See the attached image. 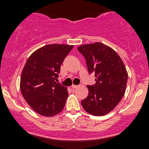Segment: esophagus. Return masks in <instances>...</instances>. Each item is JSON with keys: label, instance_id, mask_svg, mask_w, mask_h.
<instances>
[{"label": "esophagus", "instance_id": "1", "mask_svg": "<svg viewBox=\"0 0 149 149\" xmlns=\"http://www.w3.org/2000/svg\"><path fill=\"white\" fill-rule=\"evenodd\" d=\"M71 87L73 88H77V87H79V85H73H73L71 86Z\"/></svg>", "mask_w": 149, "mask_h": 149}]
</instances>
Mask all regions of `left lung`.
<instances>
[{
  "mask_svg": "<svg viewBox=\"0 0 149 149\" xmlns=\"http://www.w3.org/2000/svg\"><path fill=\"white\" fill-rule=\"evenodd\" d=\"M86 61L89 74H95L96 84L87 86L88 97L81 101L88 113L102 116L112 110L124 96L127 72L118 54L101 42L78 47Z\"/></svg>",
  "mask_w": 149,
  "mask_h": 149,
  "instance_id": "1",
  "label": "left lung"
}]
</instances>
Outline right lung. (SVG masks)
Returning a JSON list of instances; mask_svg holds the SVG:
<instances>
[{
    "label": "right lung",
    "instance_id": "right-lung-1",
    "mask_svg": "<svg viewBox=\"0 0 149 149\" xmlns=\"http://www.w3.org/2000/svg\"><path fill=\"white\" fill-rule=\"evenodd\" d=\"M73 45H47L34 51L25 63L20 88L28 104L40 115L52 117L63 109L67 88L55 82L65 58Z\"/></svg>",
    "mask_w": 149,
    "mask_h": 149
}]
</instances>
